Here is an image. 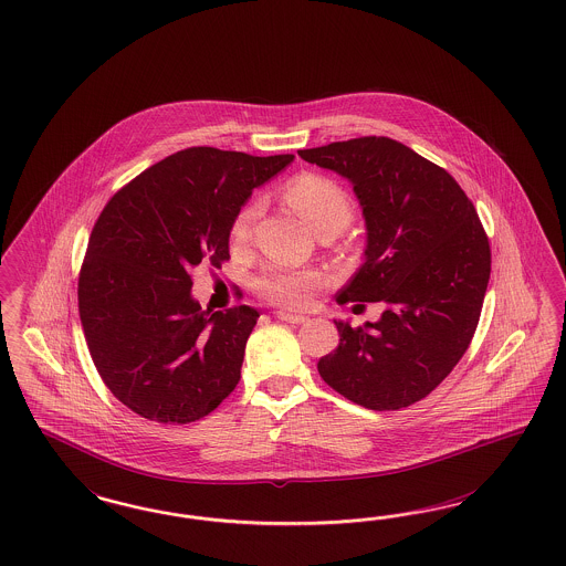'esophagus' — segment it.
<instances>
[{"label": "esophagus", "instance_id": "esophagus-1", "mask_svg": "<svg viewBox=\"0 0 566 566\" xmlns=\"http://www.w3.org/2000/svg\"><path fill=\"white\" fill-rule=\"evenodd\" d=\"M276 318H279V321H285V323H292V325H304V323H308V316L292 314V312L285 311H276Z\"/></svg>", "mask_w": 566, "mask_h": 566}]
</instances>
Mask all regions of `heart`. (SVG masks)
Returning a JSON list of instances; mask_svg holds the SVG:
<instances>
[{"mask_svg": "<svg viewBox=\"0 0 566 566\" xmlns=\"http://www.w3.org/2000/svg\"><path fill=\"white\" fill-rule=\"evenodd\" d=\"M285 198L293 210L306 220L318 238H333L342 233L354 217V201L339 182L304 172L287 185ZM260 201H248L231 220L229 235L233 243H245L258 217ZM321 285V276L312 271H287L281 266H269L255 279V292L264 300L285 306L302 308L311 302V295Z\"/></svg>", "mask_w": 566, "mask_h": 566, "instance_id": "1", "label": "heart"}]
</instances>
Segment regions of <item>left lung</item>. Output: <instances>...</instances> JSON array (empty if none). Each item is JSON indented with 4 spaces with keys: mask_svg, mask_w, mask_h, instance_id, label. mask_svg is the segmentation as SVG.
Returning a JSON list of instances; mask_svg holds the SVG:
<instances>
[{
    "mask_svg": "<svg viewBox=\"0 0 566 566\" xmlns=\"http://www.w3.org/2000/svg\"><path fill=\"white\" fill-rule=\"evenodd\" d=\"M354 185L366 220L365 264L337 302H384L377 323L335 321L339 346L318 360L323 381L368 410L427 398L471 346L492 273L473 201L441 166L389 137L300 149Z\"/></svg>",
    "mask_w": 566,
    "mask_h": 566,
    "instance_id": "obj_1",
    "label": "left lung"
}]
</instances>
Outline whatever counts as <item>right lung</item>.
<instances>
[{
	"mask_svg": "<svg viewBox=\"0 0 566 566\" xmlns=\"http://www.w3.org/2000/svg\"><path fill=\"white\" fill-rule=\"evenodd\" d=\"M293 154L187 147L116 191L93 224L78 314L93 365L144 419L187 424L238 387L258 311H201L191 271L229 260V229Z\"/></svg>",
	"mask_w": 566,
	"mask_h": 566,
	"instance_id": "add662e5",
	"label": "right lung"
}]
</instances>
